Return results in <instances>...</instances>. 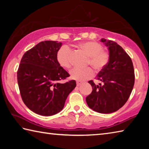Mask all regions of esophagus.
<instances>
[{
	"label": "esophagus",
	"mask_w": 149,
	"mask_h": 149,
	"mask_svg": "<svg viewBox=\"0 0 149 149\" xmlns=\"http://www.w3.org/2000/svg\"><path fill=\"white\" fill-rule=\"evenodd\" d=\"M82 84H83L82 82H81V81H77V87L80 86V85H81Z\"/></svg>",
	"instance_id": "34e87169"
}]
</instances>
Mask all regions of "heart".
<instances>
[{
  "label": "heart",
  "instance_id": "b5f03b06",
  "mask_svg": "<svg viewBox=\"0 0 149 149\" xmlns=\"http://www.w3.org/2000/svg\"><path fill=\"white\" fill-rule=\"evenodd\" d=\"M77 47L88 56L86 65H90L97 72H100L105 68L110 59V54L108 50L103 49V45L97 41H85L80 42ZM72 51L67 45H62L58 49L56 59L60 66L65 69H69L72 66ZM94 71L89 67L84 69L74 68L70 72L72 79L78 81H84L90 79L94 76Z\"/></svg>",
  "mask_w": 149,
  "mask_h": 149
}]
</instances>
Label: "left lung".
I'll use <instances>...</instances> for the list:
<instances>
[{"label":"left lung","instance_id":"8db88e82","mask_svg":"<svg viewBox=\"0 0 149 149\" xmlns=\"http://www.w3.org/2000/svg\"><path fill=\"white\" fill-rule=\"evenodd\" d=\"M101 41L108 47L110 59L97 75L100 84L88 81L93 91L86 97V102L96 112L108 114L119 110L127 101L134 85L135 74L132 60L122 47L111 40L102 39Z\"/></svg>","mask_w":149,"mask_h":149}]
</instances>
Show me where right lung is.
Instances as JSON below:
<instances>
[{
	"mask_svg": "<svg viewBox=\"0 0 149 149\" xmlns=\"http://www.w3.org/2000/svg\"><path fill=\"white\" fill-rule=\"evenodd\" d=\"M61 42H40L22 56L17 79L22 99L26 107L42 116H52L62 110L68 96L76 87L75 80L58 64L56 54Z\"/></svg>",
	"mask_w": 149,
	"mask_h": 149,
	"instance_id": "right-lung-1",
	"label": "right lung"
}]
</instances>
